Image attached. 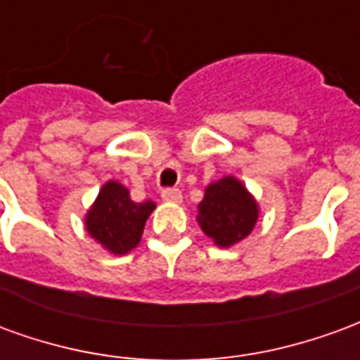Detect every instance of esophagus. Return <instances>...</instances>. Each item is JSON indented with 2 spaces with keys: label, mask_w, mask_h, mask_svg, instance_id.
<instances>
[{
  "label": "esophagus",
  "mask_w": 360,
  "mask_h": 360,
  "mask_svg": "<svg viewBox=\"0 0 360 360\" xmlns=\"http://www.w3.org/2000/svg\"><path fill=\"white\" fill-rule=\"evenodd\" d=\"M162 198H164L165 202L179 204L183 200V195H181L179 188H165V191H162Z\"/></svg>",
  "instance_id": "1"
}]
</instances>
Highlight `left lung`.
I'll return each mask as SVG.
<instances>
[{
	"mask_svg": "<svg viewBox=\"0 0 360 360\" xmlns=\"http://www.w3.org/2000/svg\"><path fill=\"white\" fill-rule=\"evenodd\" d=\"M260 218V206L250 191L233 175L204 188L196 221L216 247L229 249L247 239Z\"/></svg>",
	"mask_w": 360,
	"mask_h": 360,
	"instance_id": "obj_1",
	"label": "left lung"
}]
</instances>
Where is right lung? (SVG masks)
Listing matches in <instances>:
<instances>
[{"label": "right lung", "instance_id": "right-lung-1", "mask_svg": "<svg viewBox=\"0 0 360 360\" xmlns=\"http://www.w3.org/2000/svg\"><path fill=\"white\" fill-rule=\"evenodd\" d=\"M156 202H134L131 193L119 181L103 183L96 200L84 216L89 235L110 255L123 257L141 243L146 219Z\"/></svg>", "mask_w": 360, "mask_h": 360}]
</instances>
